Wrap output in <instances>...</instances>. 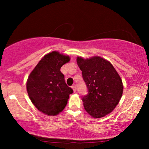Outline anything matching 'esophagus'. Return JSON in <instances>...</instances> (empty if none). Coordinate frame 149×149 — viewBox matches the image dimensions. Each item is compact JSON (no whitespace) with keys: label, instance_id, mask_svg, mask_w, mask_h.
<instances>
[{"label":"esophagus","instance_id":"esophagus-1","mask_svg":"<svg viewBox=\"0 0 149 149\" xmlns=\"http://www.w3.org/2000/svg\"><path fill=\"white\" fill-rule=\"evenodd\" d=\"M72 88H73V92H76V85H73Z\"/></svg>","mask_w":149,"mask_h":149}]
</instances>
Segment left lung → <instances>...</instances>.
I'll list each match as a JSON object with an SVG mask.
<instances>
[{"instance_id": "left-lung-1", "label": "left lung", "mask_w": 149, "mask_h": 149, "mask_svg": "<svg viewBox=\"0 0 149 149\" xmlns=\"http://www.w3.org/2000/svg\"><path fill=\"white\" fill-rule=\"evenodd\" d=\"M88 94L83 97V106L93 118H102L115 109L122 97L123 85L113 66L104 58L77 57Z\"/></svg>"}]
</instances>
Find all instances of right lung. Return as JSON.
Wrapping results in <instances>:
<instances>
[{
	"mask_svg": "<svg viewBox=\"0 0 149 149\" xmlns=\"http://www.w3.org/2000/svg\"><path fill=\"white\" fill-rule=\"evenodd\" d=\"M70 61L57 51L45 54L30 73L26 83L29 97L40 111L55 116L64 110L73 91L65 83L60 69Z\"/></svg>",
	"mask_w": 149,
	"mask_h": 149,
	"instance_id": "obj_1",
	"label": "right lung"
}]
</instances>
